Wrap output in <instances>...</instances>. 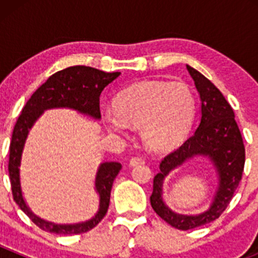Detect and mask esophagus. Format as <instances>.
<instances>
[{
    "instance_id": "1",
    "label": "esophagus",
    "mask_w": 258,
    "mask_h": 258,
    "mask_svg": "<svg viewBox=\"0 0 258 258\" xmlns=\"http://www.w3.org/2000/svg\"><path fill=\"white\" fill-rule=\"evenodd\" d=\"M130 166H137V165H144L145 163V160L142 157H132L131 160H130Z\"/></svg>"
}]
</instances>
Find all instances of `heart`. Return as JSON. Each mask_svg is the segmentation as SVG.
<instances>
[{"label":"heart","instance_id":"obj_1","mask_svg":"<svg viewBox=\"0 0 258 258\" xmlns=\"http://www.w3.org/2000/svg\"><path fill=\"white\" fill-rule=\"evenodd\" d=\"M116 110L106 111L107 130L126 135L139 127L142 142L150 150L175 147L188 132L195 116V98L183 82L144 81L124 88L114 101Z\"/></svg>","mask_w":258,"mask_h":258}]
</instances>
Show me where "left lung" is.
I'll return each instance as SVG.
<instances>
[{
  "instance_id": "1",
  "label": "left lung",
  "mask_w": 258,
  "mask_h": 258,
  "mask_svg": "<svg viewBox=\"0 0 258 258\" xmlns=\"http://www.w3.org/2000/svg\"><path fill=\"white\" fill-rule=\"evenodd\" d=\"M201 100V119L196 131L176 151L166 156L153 178L150 197L155 212L178 230H192L221 216L240 184L244 166V146L232 107L209 79L187 64ZM197 155L209 157L219 176V187L210 207L199 215L173 213L163 201L164 178L173 169Z\"/></svg>"
}]
</instances>
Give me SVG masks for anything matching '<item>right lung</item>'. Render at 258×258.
Instances as JSON below:
<instances>
[{
  "label": "right lung",
  "mask_w": 258,
  "mask_h": 258,
  "mask_svg": "<svg viewBox=\"0 0 258 258\" xmlns=\"http://www.w3.org/2000/svg\"><path fill=\"white\" fill-rule=\"evenodd\" d=\"M119 75L121 72L108 74L87 66L67 67L52 75L41 87L36 90V92L31 96L25 107L22 108V112L15 124L11 144H10V179H11L15 202L41 230L57 235H79L96 227L107 213L110 206L111 188L122 166L119 162H103L98 167L95 178V188L100 196V206L97 213L92 218L85 222L67 223V225L49 222L36 216L31 211L23 199L22 188H21V158H22L23 147L28 132L32 128L35 122L40 118L41 114L51 108H71L88 117L100 119L101 92Z\"/></svg>",
  "instance_id": "obj_1"
}]
</instances>
